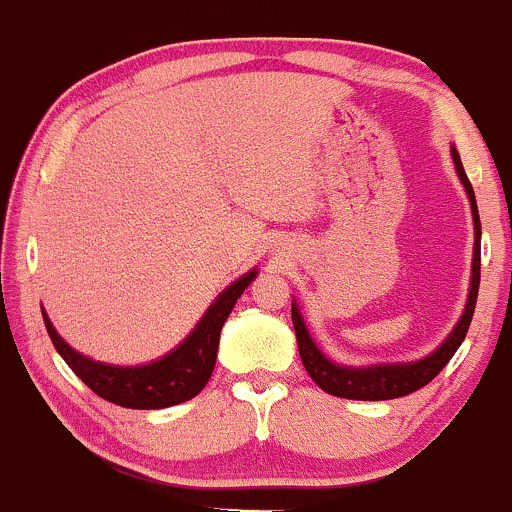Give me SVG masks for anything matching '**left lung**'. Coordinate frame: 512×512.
Here are the masks:
<instances>
[{
    "mask_svg": "<svg viewBox=\"0 0 512 512\" xmlns=\"http://www.w3.org/2000/svg\"><path fill=\"white\" fill-rule=\"evenodd\" d=\"M452 163H455L457 175H460L464 190H467L469 204H472V219H474V260H472V281H469V296L467 305H464V313L460 322L455 325V330L448 334L443 344L438 346L433 354L414 363H380V366H366V368H351V366H339L322 354L317 349L313 337H310L308 327H305L301 310L296 303H291V320L293 330H296V342H298V354L305 370H308L310 378L315 380L327 395L344 397V399H363V402H378V399H397L411 392L421 390V387L431 383L433 378L448 366V361L455 356V351L460 349L469 330V322H472L474 308H477V293H479V279H481V221H479V209L477 199H474L472 182H469L467 173H464L460 154L452 146Z\"/></svg>",
    "mask_w": 512,
    "mask_h": 512,
    "instance_id": "8db88e82",
    "label": "left lung"
}]
</instances>
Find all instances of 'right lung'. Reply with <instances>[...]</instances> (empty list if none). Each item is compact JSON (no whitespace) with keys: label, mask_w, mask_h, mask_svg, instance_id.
Here are the masks:
<instances>
[{"label":"right lung","mask_w":512,"mask_h":512,"mask_svg":"<svg viewBox=\"0 0 512 512\" xmlns=\"http://www.w3.org/2000/svg\"><path fill=\"white\" fill-rule=\"evenodd\" d=\"M255 276L257 269H252V272L240 276L238 281H233L209 305V310L197 322V327L190 332L185 342L175 346L168 356L158 358L154 363H146V366H110V363L93 361V358L79 354V351H74L72 346L64 342L55 327H52L45 310L43 320L57 354L67 361V366L98 397L127 409L173 407V404L187 402V399L199 395L202 387L209 383L211 370H214L216 363V351H219L223 322L231 315L240 293L248 289Z\"/></svg>","instance_id":"add662e5"}]
</instances>
